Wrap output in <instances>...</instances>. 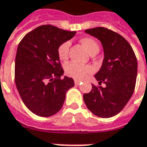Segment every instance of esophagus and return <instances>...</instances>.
<instances>
[{"label": "esophagus", "mask_w": 147, "mask_h": 147, "mask_svg": "<svg viewBox=\"0 0 147 147\" xmlns=\"http://www.w3.org/2000/svg\"><path fill=\"white\" fill-rule=\"evenodd\" d=\"M74 82H75V84H76V85H80V83H82V81H80V80H74Z\"/></svg>", "instance_id": "esophagus-1"}]
</instances>
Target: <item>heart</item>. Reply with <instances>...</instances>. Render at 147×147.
I'll return each instance as SVG.
<instances>
[{
  "label": "heart",
  "mask_w": 147,
  "mask_h": 147,
  "mask_svg": "<svg viewBox=\"0 0 147 147\" xmlns=\"http://www.w3.org/2000/svg\"><path fill=\"white\" fill-rule=\"evenodd\" d=\"M81 42L90 54L98 53V44L92 38H83L81 39ZM70 45L71 43L69 41H65L58 46L57 55L60 60L64 61L67 59L69 53ZM64 69L68 76L75 79H83L87 74L93 72L94 67L89 64H81L75 61H70L65 64Z\"/></svg>",
  "instance_id": "b5f03b06"
}]
</instances>
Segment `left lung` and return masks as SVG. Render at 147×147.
<instances>
[{"label": "left lung", "instance_id": "obj_1", "mask_svg": "<svg viewBox=\"0 0 147 147\" xmlns=\"http://www.w3.org/2000/svg\"><path fill=\"white\" fill-rule=\"evenodd\" d=\"M85 32L100 40L104 60L94 77L99 85H92L83 101L93 114L102 118L119 113L132 96L137 77V59L131 46L123 37L105 27L87 29Z\"/></svg>", "mask_w": 147, "mask_h": 147}]
</instances>
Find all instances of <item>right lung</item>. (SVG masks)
<instances>
[{"mask_svg": "<svg viewBox=\"0 0 147 147\" xmlns=\"http://www.w3.org/2000/svg\"><path fill=\"white\" fill-rule=\"evenodd\" d=\"M76 31L42 25L27 33L18 45L15 82L27 109L37 116L51 117L61 110L74 80L64 76L57 55L58 46Z\"/></svg>", "mask_w": 147, "mask_h": 147, "instance_id": "1", "label": "right lung"}]
</instances>
